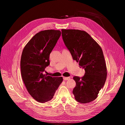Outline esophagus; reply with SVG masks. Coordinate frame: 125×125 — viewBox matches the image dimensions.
<instances>
[{
	"label": "esophagus",
	"instance_id": "obj_1",
	"mask_svg": "<svg viewBox=\"0 0 125 125\" xmlns=\"http://www.w3.org/2000/svg\"><path fill=\"white\" fill-rule=\"evenodd\" d=\"M70 79V77H63V79L64 80H68Z\"/></svg>",
	"mask_w": 125,
	"mask_h": 125
}]
</instances>
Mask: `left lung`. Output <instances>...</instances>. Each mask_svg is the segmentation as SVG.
I'll return each mask as SVG.
<instances>
[{
	"mask_svg": "<svg viewBox=\"0 0 125 125\" xmlns=\"http://www.w3.org/2000/svg\"><path fill=\"white\" fill-rule=\"evenodd\" d=\"M61 31L64 42L73 60L85 71L83 77H73L76 82L73 90L75 99L81 103L92 102L98 97L106 79L107 68L102 50L85 31Z\"/></svg>",
	"mask_w": 125,
	"mask_h": 125,
	"instance_id": "left-lung-1",
	"label": "left lung"
}]
</instances>
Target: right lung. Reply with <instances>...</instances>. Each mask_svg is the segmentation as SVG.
<instances>
[{"label": "right lung", "instance_id": "obj_1", "mask_svg": "<svg viewBox=\"0 0 125 125\" xmlns=\"http://www.w3.org/2000/svg\"><path fill=\"white\" fill-rule=\"evenodd\" d=\"M61 34L59 30L39 31L27 43L22 52L21 71L23 81L30 95L41 103L53 98L63 81L62 77H52L42 73L50 64V54Z\"/></svg>", "mask_w": 125, "mask_h": 125}]
</instances>
